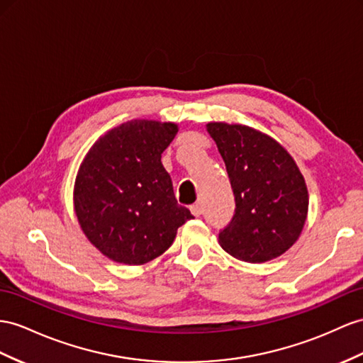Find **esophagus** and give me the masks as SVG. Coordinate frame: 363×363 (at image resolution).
<instances>
[{"mask_svg": "<svg viewBox=\"0 0 363 363\" xmlns=\"http://www.w3.org/2000/svg\"><path fill=\"white\" fill-rule=\"evenodd\" d=\"M190 211L193 213V216H201L202 215V203L201 202L193 203V206L190 207Z\"/></svg>", "mask_w": 363, "mask_h": 363, "instance_id": "obj_1", "label": "esophagus"}]
</instances>
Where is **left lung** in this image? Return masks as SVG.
Masks as SVG:
<instances>
[{
	"label": "left lung",
	"instance_id": "8db88e82",
	"mask_svg": "<svg viewBox=\"0 0 363 363\" xmlns=\"http://www.w3.org/2000/svg\"><path fill=\"white\" fill-rule=\"evenodd\" d=\"M207 130L225 162L236 202L219 244L244 262L272 261L303 228L308 211L303 176L281 144L252 127L210 123Z\"/></svg>",
	"mask_w": 363,
	"mask_h": 363
}]
</instances>
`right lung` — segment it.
Masks as SVG:
<instances>
[{
    "instance_id": "right-lung-1",
    "label": "right lung",
    "mask_w": 363,
    "mask_h": 363,
    "mask_svg": "<svg viewBox=\"0 0 363 363\" xmlns=\"http://www.w3.org/2000/svg\"><path fill=\"white\" fill-rule=\"evenodd\" d=\"M178 133L173 123L135 119L90 148L75 184L79 225L102 255L141 265L162 255L193 218L174 198L161 155Z\"/></svg>"
}]
</instances>
